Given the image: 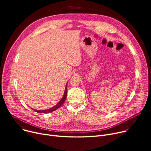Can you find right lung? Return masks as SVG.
<instances>
[{"instance_id":"1","label":"right lung","mask_w":151,"mask_h":151,"mask_svg":"<svg viewBox=\"0 0 151 151\" xmlns=\"http://www.w3.org/2000/svg\"><path fill=\"white\" fill-rule=\"evenodd\" d=\"M67 85L66 84V86H65V91H64V95L63 96V98H61V99L60 100V101H59V103L55 105L54 107L50 108V109H46V110H35V109H33V110H35V112H37L38 114H41V113H47V114H48V113H50L52 112H53L55 111V110H56V109H58L59 107H61L63 103H64L65 100L66 99V97H67Z\"/></svg>"}]
</instances>
